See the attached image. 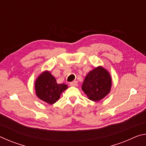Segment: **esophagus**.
<instances>
[{
    "instance_id": "esophagus-1",
    "label": "esophagus",
    "mask_w": 146,
    "mask_h": 146,
    "mask_svg": "<svg viewBox=\"0 0 146 146\" xmlns=\"http://www.w3.org/2000/svg\"><path fill=\"white\" fill-rule=\"evenodd\" d=\"M77 84H78V82L76 80H75V81H73V82H70V85L71 86H77Z\"/></svg>"
}]
</instances>
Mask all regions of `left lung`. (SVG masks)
<instances>
[{
	"mask_svg": "<svg viewBox=\"0 0 146 146\" xmlns=\"http://www.w3.org/2000/svg\"><path fill=\"white\" fill-rule=\"evenodd\" d=\"M111 82V77L108 71L102 66H98L86 75L82 90L89 99L98 102L110 92Z\"/></svg>",
	"mask_w": 146,
	"mask_h": 146,
	"instance_id": "left-lung-1",
	"label": "left lung"
}]
</instances>
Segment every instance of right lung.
Here are the masks:
<instances>
[{
    "instance_id": "1",
    "label": "right lung",
    "mask_w": 146,
    "mask_h": 146,
    "mask_svg": "<svg viewBox=\"0 0 146 146\" xmlns=\"http://www.w3.org/2000/svg\"><path fill=\"white\" fill-rule=\"evenodd\" d=\"M35 88L36 96L40 100L53 104L58 100L61 93L68 89V86L64 84H58L51 73L46 71L36 78Z\"/></svg>"
}]
</instances>
